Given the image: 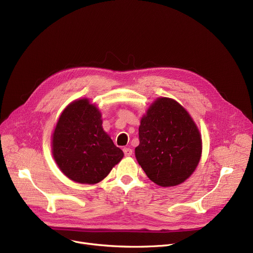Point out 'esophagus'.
<instances>
[{
	"instance_id": "esophagus-1",
	"label": "esophagus",
	"mask_w": 253,
	"mask_h": 253,
	"mask_svg": "<svg viewBox=\"0 0 253 253\" xmlns=\"http://www.w3.org/2000/svg\"><path fill=\"white\" fill-rule=\"evenodd\" d=\"M123 152H124V155L126 157H129V156H132V150L130 148H124L123 149Z\"/></svg>"
}]
</instances>
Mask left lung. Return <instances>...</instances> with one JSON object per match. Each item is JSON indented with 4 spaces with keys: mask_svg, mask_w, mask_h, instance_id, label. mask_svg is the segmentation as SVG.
Here are the masks:
<instances>
[{
    "mask_svg": "<svg viewBox=\"0 0 253 253\" xmlns=\"http://www.w3.org/2000/svg\"><path fill=\"white\" fill-rule=\"evenodd\" d=\"M138 137V164L161 187L183 182L200 161V132L188 112L173 99L158 98L150 106L140 121Z\"/></svg>",
    "mask_w": 253,
    "mask_h": 253,
    "instance_id": "left-lung-1",
    "label": "left lung"
}]
</instances>
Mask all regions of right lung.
Returning a JSON list of instances; mask_svg holds the SVG:
<instances>
[{"label":"right lung","mask_w":253,"mask_h":253,"mask_svg":"<svg viewBox=\"0 0 253 253\" xmlns=\"http://www.w3.org/2000/svg\"><path fill=\"white\" fill-rule=\"evenodd\" d=\"M52 153L66 176L88 184L102 180L124 156L103 131L101 115L88 99L74 101L63 111L53 133Z\"/></svg>","instance_id":"right-lung-1"}]
</instances>
